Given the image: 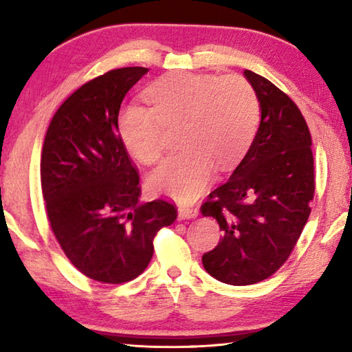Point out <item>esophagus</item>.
I'll return each instance as SVG.
<instances>
[{
    "label": "esophagus",
    "mask_w": 352,
    "mask_h": 352,
    "mask_svg": "<svg viewBox=\"0 0 352 352\" xmlns=\"http://www.w3.org/2000/svg\"><path fill=\"white\" fill-rule=\"evenodd\" d=\"M197 216H199L197 208H186V206L178 208V217L180 219H195Z\"/></svg>",
    "instance_id": "1"
}]
</instances>
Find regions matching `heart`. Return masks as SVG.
<instances>
[{"instance_id": "b5f03b06", "label": "heart", "mask_w": 352, "mask_h": 352, "mask_svg": "<svg viewBox=\"0 0 352 352\" xmlns=\"http://www.w3.org/2000/svg\"><path fill=\"white\" fill-rule=\"evenodd\" d=\"M146 98L152 109L119 113V136L135 160L153 164L163 155L166 127H180L184 151L148 177V188L182 204L204 192L216 168L233 169L258 130V99L241 76L169 73L147 88Z\"/></svg>"}]
</instances>
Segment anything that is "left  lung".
Wrapping results in <instances>:
<instances>
[{
  "label": "left lung",
  "mask_w": 352,
  "mask_h": 352,
  "mask_svg": "<svg viewBox=\"0 0 352 352\" xmlns=\"http://www.w3.org/2000/svg\"><path fill=\"white\" fill-rule=\"evenodd\" d=\"M243 76L259 102L258 132L230 180L201 206L223 233L201 262L212 278L231 285L259 283L287 261L315 189L312 138L300 109L265 77L250 69Z\"/></svg>",
  "instance_id": "8db88e82"
}]
</instances>
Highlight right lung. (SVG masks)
I'll return each instance as SVG.
<instances>
[{
  "label": "right lung",
  "instance_id": "1",
  "mask_svg": "<svg viewBox=\"0 0 352 352\" xmlns=\"http://www.w3.org/2000/svg\"><path fill=\"white\" fill-rule=\"evenodd\" d=\"M147 68H119L82 85L47 127L41 192L56 239L77 270L121 284L144 272L153 237L177 219L164 200L141 201L140 177L118 132L130 88Z\"/></svg>",
  "mask_w": 352,
  "mask_h": 352
}]
</instances>
